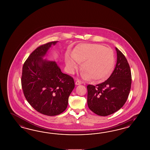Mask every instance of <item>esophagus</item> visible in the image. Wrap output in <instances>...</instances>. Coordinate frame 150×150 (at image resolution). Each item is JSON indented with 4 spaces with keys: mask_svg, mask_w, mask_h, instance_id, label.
I'll use <instances>...</instances> for the list:
<instances>
[{
    "mask_svg": "<svg viewBox=\"0 0 150 150\" xmlns=\"http://www.w3.org/2000/svg\"><path fill=\"white\" fill-rule=\"evenodd\" d=\"M81 81H80V80H77L75 82V85H81Z\"/></svg>",
    "mask_w": 150,
    "mask_h": 150,
    "instance_id": "esophagus-1",
    "label": "esophagus"
}]
</instances>
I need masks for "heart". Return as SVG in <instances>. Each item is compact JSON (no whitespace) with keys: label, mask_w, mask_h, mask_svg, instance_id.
Masks as SVG:
<instances>
[{"label":"heart","mask_w":150,"mask_h":150,"mask_svg":"<svg viewBox=\"0 0 150 150\" xmlns=\"http://www.w3.org/2000/svg\"><path fill=\"white\" fill-rule=\"evenodd\" d=\"M66 67L73 74L80 67L84 70L82 76L88 79L102 81L108 79L113 71L115 59L113 50L100 44H82L74 53L65 57Z\"/></svg>","instance_id":"heart-1"}]
</instances>
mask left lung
<instances>
[{
	"label": "left lung",
	"mask_w": 150,
	"mask_h": 150,
	"mask_svg": "<svg viewBox=\"0 0 150 150\" xmlns=\"http://www.w3.org/2000/svg\"><path fill=\"white\" fill-rule=\"evenodd\" d=\"M117 64L113 72L105 82L88 85L87 105L93 113L107 116L120 109L126 102L132 84L131 70L124 55L115 47Z\"/></svg>",
	"instance_id": "left-lung-1"
}]
</instances>
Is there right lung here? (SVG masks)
Returning <instances> with one entry per match:
<instances>
[{
  "instance_id": "right-lung-1",
  "label": "right lung",
  "mask_w": 150,
  "mask_h": 150,
  "mask_svg": "<svg viewBox=\"0 0 150 150\" xmlns=\"http://www.w3.org/2000/svg\"><path fill=\"white\" fill-rule=\"evenodd\" d=\"M58 42L37 48L23 67L21 85L26 99L37 112L48 116L59 115L67 109L75 87L73 77L62 73L55 61L43 58Z\"/></svg>"
}]
</instances>
